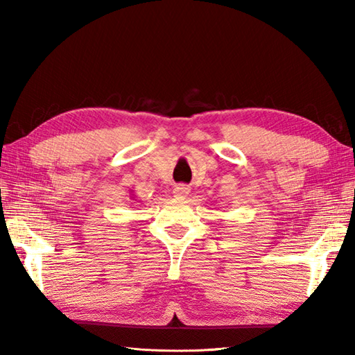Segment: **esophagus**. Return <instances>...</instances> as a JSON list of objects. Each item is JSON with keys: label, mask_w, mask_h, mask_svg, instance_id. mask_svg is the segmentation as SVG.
Wrapping results in <instances>:
<instances>
[{"label": "esophagus", "mask_w": 355, "mask_h": 355, "mask_svg": "<svg viewBox=\"0 0 355 355\" xmlns=\"http://www.w3.org/2000/svg\"><path fill=\"white\" fill-rule=\"evenodd\" d=\"M189 192H191L189 187H186L184 184H178V186H175V189H173V197L186 198L187 195H189Z\"/></svg>", "instance_id": "esophagus-1"}]
</instances>
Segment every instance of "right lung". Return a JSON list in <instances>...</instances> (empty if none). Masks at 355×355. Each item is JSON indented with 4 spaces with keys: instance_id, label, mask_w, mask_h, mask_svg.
<instances>
[{
    "instance_id": "1",
    "label": "right lung",
    "mask_w": 355,
    "mask_h": 355,
    "mask_svg": "<svg viewBox=\"0 0 355 355\" xmlns=\"http://www.w3.org/2000/svg\"><path fill=\"white\" fill-rule=\"evenodd\" d=\"M131 195H132V193H131ZM132 200H134V197H132Z\"/></svg>"
}]
</instances>
